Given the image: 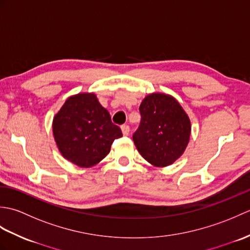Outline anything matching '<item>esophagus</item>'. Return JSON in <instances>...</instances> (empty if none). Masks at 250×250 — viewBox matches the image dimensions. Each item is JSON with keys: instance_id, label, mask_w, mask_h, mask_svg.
Here are the masks:
<instances>
[{"instance_id": "obj_1", "label": "esophagus", "mask_w": 250, "mask_h": 250, "mask_svg": "<svg viewBox=\"0 0 250 250\" xmlns=\"http://www.w3.org/2000/svg\"><path fill=\"white\" fill-rule=\"evenodd\" d=\"M121 131H122V134H124V135H129L130 126L128 125H124L121 126Z\"/></svg>"}]
</instances>
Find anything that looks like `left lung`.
Listing matches in <instances>:
<instances>
[{"label":"left lung","mask_w":250,"mask_h":250,"mask_svg":"<svg viewBox=\"0 0 250 250\" xmlns=\"http://www.w3.org/2000/svg\"><path fill=\"white\" fill-rule=\"evenodd\" d=\"M141 125L133 135L137 150L157 167L173 164L183 156L191 134L189 116L174 97L148 94L140 105Z\"/></svg>","instance_id":"left-lung-1"}]
</instances>
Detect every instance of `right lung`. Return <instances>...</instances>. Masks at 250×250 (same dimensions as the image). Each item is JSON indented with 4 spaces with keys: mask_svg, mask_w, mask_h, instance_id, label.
<instances>
[{
    "mask_svg": "<svg viewBox=\"0 0 250 250\" xmlns=\"http://www.w3.org/2000/svg\"><path fill=\"white\" fill-rule=\"evenodd\" d=\"M52 133L60 153L81 167H91L108 155L118 125L92 92L71 95L52 120Z\"/></svg>",
    "mask_w": 250,
    "mask_h": 250,
    "instance_id": "obj_1",
    "label": "right lung"
}]
</instances>
